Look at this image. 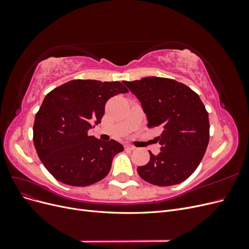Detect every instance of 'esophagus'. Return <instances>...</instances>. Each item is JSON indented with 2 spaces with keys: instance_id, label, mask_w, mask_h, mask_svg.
<instances>
[{
  "instance_id": "obj_1",
  "label": "esophagus",
  "mask_w": 249,
  "mask_h": 249,
  "mask_svg": "<svg viewBox=\"0 0 249 249\" xmlns=\"http://www.w3.org/2000/svg\"><path fill=\"white\" fill-rule=\"evenodd\" d=\"M124 148L126 150H133V149H135V147L133 145H131V144H124Z\"/></svg>"
}]
</instances>
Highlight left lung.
<instances>
[{
    "mask_svg": "<svg viewBox=\"0 0 249 249\" xmlns=\"http://www.w3.org/2000/svg\"><path fill=\"white\" fill-rule=\"evenodd\" d=\"M124 85L136 95L146 114L148 127L161 126V152L144 166L139 176L157 186L184 182L197 168L210 138L209 114L197 93L172 79L146 77Z\"/></svg>",
    "mask_w": 249,
    "mask_h": 249,
    "instance_id": "8db88e82",
    "label": "left lung"
}]
</instances>
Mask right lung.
<instances>
[{
    "label": "right lung",
    "mask_w": 249,
    "mask_h": 249,
    "mask_svg": "<svg viewBox=\"0 0 249 249\" xmlns=\"http://www.w3.org/2000/svg\"><path fill=\"white\" fill-rule=\"evenodd\" d=\"M125 92L120 82L72 80L44 97L35 116L33 141L44 167L59 182L85 187L108 175L124 146L89 136L88 131L101 123L110 97Z\"/></svg>",
    "instance_id": "1"
}]
</instances>
